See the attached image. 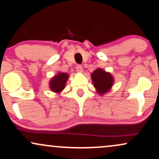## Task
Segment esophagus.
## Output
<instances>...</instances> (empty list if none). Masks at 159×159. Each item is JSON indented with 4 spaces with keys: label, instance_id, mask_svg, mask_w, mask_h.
I'll list each match as a JSON object with an SVG mask.
<instances>
[{
    "label": "esophagus",
    "instance_id": "obj_1",
    "mask_svg": "<svg viewBox=\"0 0 159 159\" xmlns=\"http://www.w3.org/2000/svg\"><path fill=\"white\" fill-rule=\"evenodd\" d=\"M76 70H77L78 73H81L83 71V67L81 65H78L76 66Z\"/></svg>",
    "mask_w": 159,
    "mask_h": 159
}]
</instances>
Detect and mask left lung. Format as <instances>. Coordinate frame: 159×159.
<instances>
[{"mask_svg":"<svg viewBox=\"0 0 159 159\" xmlns=\"http://www.w3.org/2000/svg\"><path fill=\"white\" fill-rule=\"evenodd\" d=\"M92 79L93 81L94 87L100 94L107 92L110 89L113 84L114 80L111 74L106 73L101 69L94 70L92 74Z\"/></svg>","mask_w":159,"mask_h":159,"instance_id":"1","label":"left lung"}]
</instances>
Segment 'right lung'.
Instances as JSON below:
<instances>
[{"mask_svg": "<svg viewBox=\"0 0 159 159\" xmlns=\"http://www.w3.org/2000/svg\"><path fill=\"white\" fill-rule=\"evenodd\" d=\"M68 78V75L66 73H61L56 75L50 82V86L52 91L56 92H60L65 88Z\"/></svg>", "mask_w": 159, "mask_h": 159, "instance_id": "1", "label": "right lung"}]
</instances>
